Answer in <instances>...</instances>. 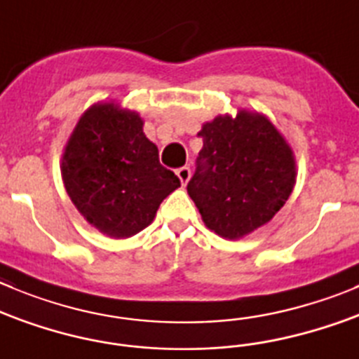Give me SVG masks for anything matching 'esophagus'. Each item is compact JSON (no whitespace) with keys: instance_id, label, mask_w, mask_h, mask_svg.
<instances>
[{"instance_id":"1","label":"esophagus","mask_w":359,"mask_h":359,"mask_svg":"<svg viewBox=\"0 0 359 359\" xmlns=\"http://www.w3.org/2000/svg\"><path fill=\"white\" fill-rule=\"evenodd\" d=\"M177 177H180V182H182V185L185 187L187 183H189L190 176H192V170H190V167H180V169L176 170Z\"/></svg>"}]
</instances>
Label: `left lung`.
I'll return each mask as SVG.
<instances>
[{"instance_id":"left-lung-1","label":"left lung","mask_w":359,"mask_h":359,"mask_svg":"<svg viewBox=\"0 0 359 359\" xmlns=\"http://www.w3.org/2000/svg\"><path fill=\"white\" fill-rule=\"evenodd\" d=\"M203 149L187 185L204 225L240 240L268 224L296 183L292 148L261 112L238 109L204 123Z\"/></svg>"}]
</instances>
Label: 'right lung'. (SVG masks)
Instances as JSON below:
<instances>
[{"mask_svg": "<svg viewBox=\"0 0 359 359\" xmlns=\"http://www.w3.org/2000/svg\"><path fill=\"white\" fill-rule=\"evenodd\" d=\"M142 125L135 111L98 102L79 118L61 158V177L74 206L114 240L148 227L160 203L182 185L158 162V148Z\"/></svg>", "mask_w": 359, "mask_h": 359, "instance_id": "add662e5", "label": "right lung"}]
</instances>
